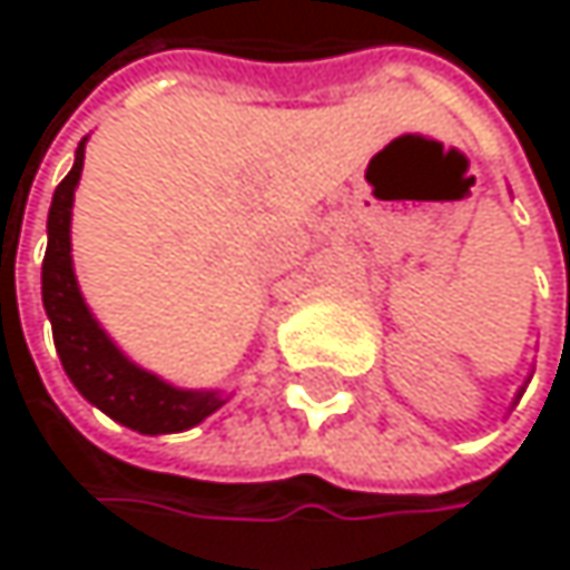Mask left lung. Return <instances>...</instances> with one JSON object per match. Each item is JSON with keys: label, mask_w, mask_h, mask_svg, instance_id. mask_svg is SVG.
Returning a JSON list of instances; mask_svg holds the SVG:
<instances>
[{"label": "left lung", "mask_w": 570, "mask_h": 570, "mask_svg": "<svg viewBox=\"0 0 570 570\" xmlns=\"http://www.w3.org/2000/svg\"><path fill=\"white\" fill-rule=\"evenodd\" d=\"M521 393H524V386H521V390H518V396H514V402H518V399H521Z\"/></svg>", "instance_id": "obj_1"}]
</instances>
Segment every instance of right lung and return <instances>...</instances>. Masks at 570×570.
<instances>
[{
  "mask_svg": "<svg viewBox=\"0 0 570 570\" xmlns=\"http://www.w3.org/2000/svg\"><path fill=\"white\" fill-rule=\"evenodd\" d=\"M85 141H78L75 165L52 194L49 247L42 261V303L52 323L65 376L95 409L141 435L184 432L217 412L230 396L220 390H180L128 360L88 309L71 267V204L85 168Z\"/></svg>",
  "mask_w": 570,
  "mask_h": 570,
  "instance_id": "1",
  "label": "right lung"
}]
</instances>
